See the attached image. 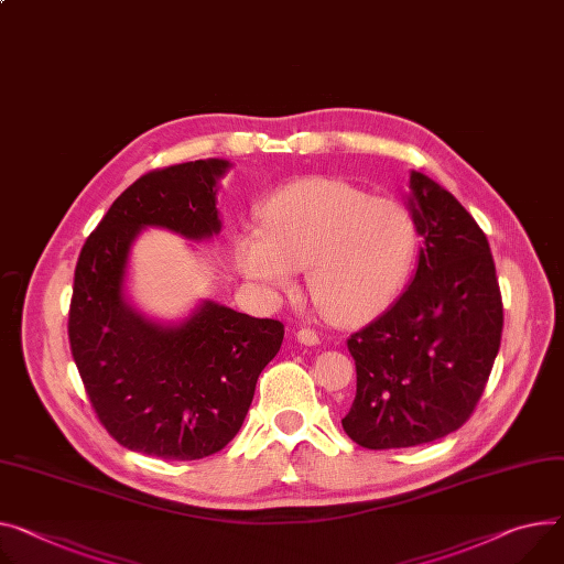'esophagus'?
I'll return each mask as SVG.
<instances>
[{"label":"esophagus","instance_id":"1","mask_svg":"<svg viewBox=\"0 0 564 564\" xmlns=\"http://www.w3.org/2000/svg\"><path fill=\"white\" fill-rule=\"evenodd\" d=\"M295 338H297V343H302V345H318V334L314 332V329H310V327H302V329H297L295 332Z\"/></svg>","mask_w":564,"mask_h":564}]
</instances>
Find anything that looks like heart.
<instances>
[{"label":"heart","mask_w":564,"mask_h":564,"mask_svg":"<svg viewBox=\"0 0 564 564\" xmlns=\"http://www.w3.org/2000/svg\"><path fill=\"white\" fill-rule=\"evenodd\" d=\"M259 226H243L235 257L246 280L289 291L307 269V291L338 325L383 312L402 291L415 254L409 209L336 178H305L269 194Z\"/></svg>","instance_id":"heart-1"}]
</instances>
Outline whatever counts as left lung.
I'll return each instance as SVG.
<instances>
[{
	"mask_svg": "<svg viewBox=\"0 0 564 564\" xmlns=\"http://www.w3.org/2000/svg\"><path fill=\"white\" fill-rule=\"evenodd\" d=\"M409 209L422 248L409 289L348 338L357 395L340 420L366 449L445 438L481 400L499 352L503 305L490 243L471 214L420 171Z\"/></svg>",
	"mask_w": 564,
	"mask_h": 564,
	"instance_id": "obj_1",
	"label": "left lung"
}]
</instances>
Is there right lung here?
I'll list each match as a JSON object with an SVG mask.
<instances>
[{"label": "right lung", "mask_w": 564, "mask_h": 564, "mask_svg": "<svg viewBox=\"0 0 564 564\" xmlns=\"http://www.w3.org/2000/svg\"><path fill=\"white\" fill-rule=\"evenodd\" d=\"M228 160L149 171L106 212L74 271L69 345L99 422L131 452L196 460L241 429L259 372L280 352L284 325L205 300L178 325L144 318L123 284L144 228L185 239L221 232L216 194Z\"/></svg>", "instance_id": "right-lung-1"}]
</instances>
